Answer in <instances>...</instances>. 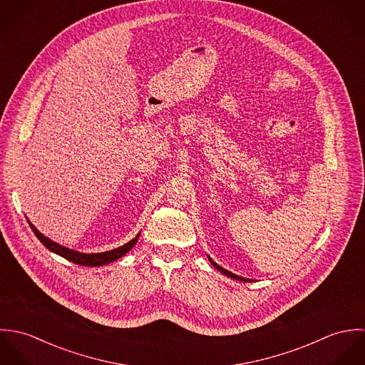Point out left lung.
<instances>
[{"mask_svg":"<svg viewBox=\"0 0 365 365\" xmlns=\"http://www.w3.org/2000/svg\"><path fill=\"white\" fill-rule=\"evenodd\" d=\"M208 260L210 261V264L217 269V271H220L222 274H225V275H227V277H230V278H233V279H237V281H245V282H252V279L250 278H243V277H239V275H236V274H233V272H230V271H227V269H225L223 267H220L219 264H216L215 261L212 260L210 257L208 256Z\"/></svg>","mask_w":365,"mask_h":365,"instance_id":"8db88e82","label":"left lung"}]
</instances>
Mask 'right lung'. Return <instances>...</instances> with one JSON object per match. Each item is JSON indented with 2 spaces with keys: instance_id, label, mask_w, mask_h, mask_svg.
Here are the masks:
<instances>
[{
  "instance_id": "right-lung-1",
  "label": "right lung",
  "mask_w": 365,
  "mask_h": 365,
  "mask_svg": "<svg viewBox=\"0 0 365 365\" xmlns=\"http://www.w3.org/2000/svg\"><path fill=\"white\" fill-rule=\"evenodd\" d=\"M32 232L36 235V237L41 240V243L48 249L51 250L54 255H58L61 256L63 259L66 260L71 261L74 264H78V265H84V267H100V265H105V264H109L112 261L118 260L120 259L122 256H125L130 249L135 247V245L138 243L139 240V235L140 232L136 235V237H133L130 242H128L126 245L118 247V249H113V250H109V252H104V253H81V252H77V250H71L68 247H64L56 242L51 240L49 237H46L45 235H42L31 222L29 219L26 217Z\"/></svg>"
}]
</instances>
